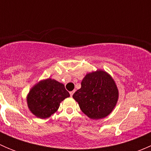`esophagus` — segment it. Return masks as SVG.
I'll return each instance as SVG.
<instances>
[{"instance_id":"esophagus-1","label":"esophagus","mask_w":151,"mask_h":151,"mask_svg":"<svg viewBox=\"0 0 151 151\" xmlns=\"http://www.w3.org/2000/svg\"><path fill=\"white\" fill-rule=\"evenodd\" d=\"M74 92H75V91H71V92H70V96H72L73 94H74Z\"/></svg>"}]
</instances>
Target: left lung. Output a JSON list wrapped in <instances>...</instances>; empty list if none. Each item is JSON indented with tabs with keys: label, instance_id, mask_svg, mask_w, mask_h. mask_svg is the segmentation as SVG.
Listing matches in <instances>:
<instances>
[{
	"label": "left lung",
	"instance_id": "8db88e82",
	"mask_svg": "<svg viewBox=\"0 0 151 151\" xmlns=\"http://www.w3.org/2000/svg\"><path fill=\"white\" fill-rule=\"evenodd\" d=\"M73 98L88 118L101 119L109 115L116 106L118 89L108 73L97 70L85 75L81 88L74 93Z\"/></svg>",
	"mask_w": 151,
	"mask_h": 151
}]
</instances>
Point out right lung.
Instances as JSON below:
<instances>
[{"label":"right lung","instance_id":"right-lung-1","mask_svg":"<svg viewBox=\"0 0 151 151\" xmlns=\"http://www.w3.org/2000/svg\"><path fill=\"white\" fill-rule=\"evenodd\" d=\"M69 96L64 85L48 78L41 80L30 89L27 96V103L35 116L45 119L54 114L60 102Z\"/></svg>","mask_w":151,"mask_h":151}]
</instances>
